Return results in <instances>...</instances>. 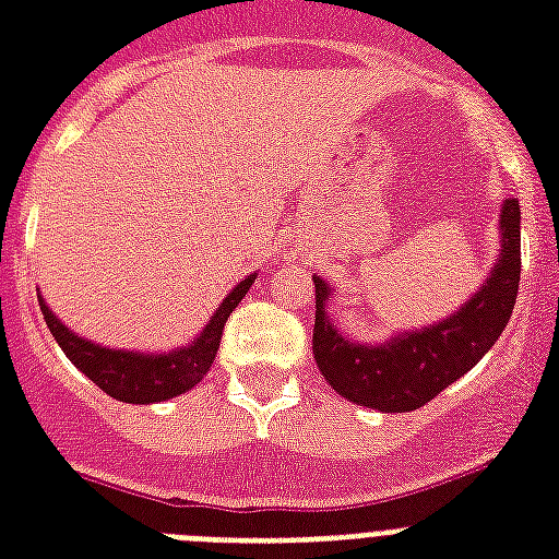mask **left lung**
<instances>
[{
	"instance_id": "8db88e82",
	"label": "left lung",
	"mask_w": 559,
	"mask_h": 559,
	"mask_svg": "<svg viewBox=\"0 0 559 559\" xmlns=\"http://www.w3.org/2000/svg\"><path fill=\"white\" fill-rule=\"evenodd\" d=\"M520 200L502 205V254L490 278L459 313L424 331L403 333L382 345L342 340L324 301L331 289L316 284L313 357L322 377L357 406L380 412H412L438 397L447 385L464 377L508 328L520 293Z\"/></svg>"
}]
</instances>
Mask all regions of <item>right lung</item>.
I'll return each mask as SVG.
<instances>
[{"label": "right lung", "mask_w": 559, "mask_h": 559, "mask_svg": "<svg viewBox=\"0 0 559 559\" xmlns=\"http://www.w3.org/2000/svg\"><path fill=\"white\" fill-rule=\"evenodd\" d=\"M252 284L254 275L240 281L223 298V305L217 307V313L211 316L205 331L188 348L170 350V354H133V350L100 348V345H92V342L74 336L48 310L43 298H39V310H43L48 331L57 340V345L63 348L66 357L72 359L74 366L81 368L100 391H107L109 397L121 400V403H162V400L177 397L182 391L193 389L209 373L211 362L217 357L223 324Z\"/></svg>", "instance_id": "add662e5"}]
</instances>
